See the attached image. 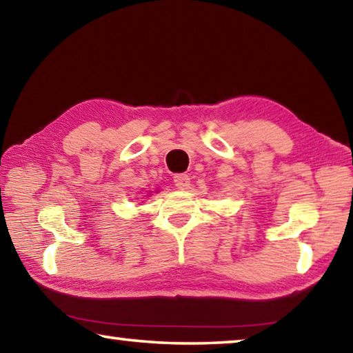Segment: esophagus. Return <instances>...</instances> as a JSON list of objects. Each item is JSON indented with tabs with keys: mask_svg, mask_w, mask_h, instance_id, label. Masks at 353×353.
Instances as JSON below:
<instances>
[{
	"mask_svg": "<svg viewBox=\"0 0 353 353\" xmlns=\"http://www.w3.org/2000/svg\"><path fill=\"white\" fill-rule=\"evenodd\" d=\"M174 185H176L177 188H181V190L188 188L190 177L187 174H176L174 176Z\"/></svg>",
	"mask_w": 353,
	"mask_h": 353,
	"instance_id": "1",
	"label": "esophagus"
}]
</instances>
